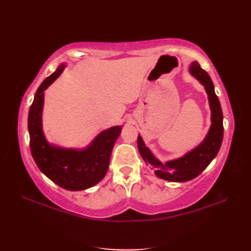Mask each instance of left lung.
<instances>
[{
	"label": "left lung",
	"instance_id": "8db88e82",
	"mask_svg": "<svg viewBox=\"0 0 251 251\" xmlns=\"http://www.w3.org/2000/svg\"><path fill=\"white\" fill-rule=\"evenodd\" d=\"M189 72L205 87L209 101L211 125L204 140L183 156L167 162L159 161L150 149L146 147L140 135L137 140L138 150L143 161L154 170L158 178L173 182H185L196 178L217 156L223 139V115L220 101L215 93L214 83L197 61L191 63Z\"/></svg>",
	"mask_w": 251,
	"mask_h": 251
}]
</instances>
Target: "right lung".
Masks as SVG:
<instances>
[{
    "mask_svg": "<svg viewBox=\"0 0 251 251\" xmlns=\"http://www.w3.org/2000/svg\"><path fill=\"white\" fill-rule=\"evenodd\" d=\"M65 67V63H61L36 90L28 116L30 148L37 167L52 182L69 191H83L104 178L122 126L102 130L84 149L61 148L47 141L42 125L44 92L59 77Z\"/></svg>",
    "mask_w": 251,
    "mask_h": 251,
    "instance_id": "obj_1",
    "label": "right lung"
}]
</instances>
